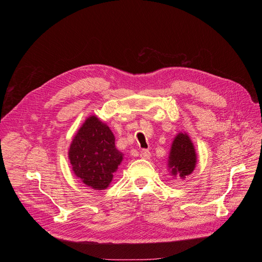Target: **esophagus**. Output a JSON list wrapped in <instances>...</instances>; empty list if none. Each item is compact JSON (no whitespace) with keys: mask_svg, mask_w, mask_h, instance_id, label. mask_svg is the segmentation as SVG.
Segmentation results:
<instances>
[{"mask_svg":"<svg viewBox=\"0 0 262 262\" xmlns=\"http://www.w3.org/2000/svg\"><path fill=\"white\" fill-rule=\"evenodd\" d=\"M140 157L143 159H149L150 158V152L148 149H142L140 152Z\"/></svg>","mask_w":262,"mask_h":262,"instance_id":"esophagus-1","label":"esophagus"}]
</instances>
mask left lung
<instances>
[{
  "label": "left lung",
  "instance_id": "obj_1",
  "mask_svg": "<svg viewBox=\"0 0 262 262\" xmlns=\"http://www.w3.org/2000/svg\"><path fill=\"white\" fill-rule=\"evenodd\" d=\"M196 164V153L193 143L186 133H180L174 138L170 150L168 166L173 176L186 178L193 172Z\"/></svg>",
  "mask_w": 262,
  "mask_h": 262
}]
</instances>
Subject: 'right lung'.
I'll return each instance as SVG.
<instances>
[{
	"label": "right lung",
	"instance_id": "right-lung-1",
	"mask_svg": "<svg viewBox=\"0 0 262 262\" xmlns=\"http://www.w3.org/2000/svg\"><path fill=\"white\" fill-rule=\"evenodd\" d=\"M69 159L74 174L82 183L94 190H104L112 183L123 154L116 147L113 132L91 116L74 136Z\"/></svg>",
	"mask_w": 262,
	"mask_h": 262
}]
</instances>
